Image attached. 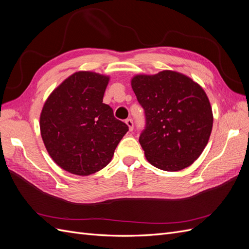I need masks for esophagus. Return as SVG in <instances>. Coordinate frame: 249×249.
Here are the masks:
<instances>
[{"instance_id": "34e87169", "label": "esophagus", "mask_w": 249, "mask_h": 249, "mask_svg": "<svg viewBox=\"0 0 249 249\" xmlns=\"http://www.w3.org/2000/svg\"><path fill=\"white\" fill-rule=\"evenodd\" d=\"M125 124H127V126H129L130 131H132V130L134 129V123H133V120H132L131 118H127V119H125Z\"/></svg>"}]
</instances>
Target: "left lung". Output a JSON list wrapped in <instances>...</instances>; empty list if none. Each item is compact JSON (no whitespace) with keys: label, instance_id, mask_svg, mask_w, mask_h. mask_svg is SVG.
I'll list each match as a JSON object with an SVG mask.
<instances>
[{"label":"left lung","instance_id":"left-lung-1","mask_svg":"<svg viewBox=\"0 0 249 249\" xmlns=\"http://www.w3.org/2000/svg\"><path fill=\"white\" fill-rule=\"evenodd\" d=\"M131 85L145 113V130L139 142L146 160L165 171L190 166L208 144L213 127L205 90L173 71L137 74Z\"/></svg>","mask_w":249,"mask_h":249}]
</instances>
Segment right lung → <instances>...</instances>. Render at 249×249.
I'll return each instance as SVG.
<instances>
[{
  "instance_id": "obj_1",
  "label": "right lung",
  "mask_w": 249,
  "mask_h": 249,
  "mask_svg": "<svg viewBox=\"0 0 249 249\" xmlns=\"http://www.w3.org/2000/svg\"><path fill=\"white\" fill-rule=\"evenodd\" d=\"M110 78L77 71L53 90L40 113V133L59 167L77 176L100 171L129 131L103 103Z\"/></svg>"
}]
</instances>
